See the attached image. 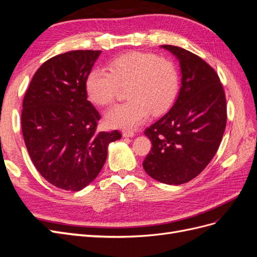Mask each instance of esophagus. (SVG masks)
I'll list each match as a JSON object with an SVG mask.
<instances>
[{
    "instance_id": "34e87169",
    "label": "esophagus",
    "mask_w": 257,
    "mask_h": 257,
    "mask_svg": "<svg viewBox=\"0 0 257 257\" xmlns=\"http://www.w3.org/2000/svg\"><path fill=\"white\" fill-rule=\"evenodd\" d=\"M122 135L124 137H133L135 135V133H134L133 131H131V130H123L122 131Z\"/></svg>"
}]
</instances>
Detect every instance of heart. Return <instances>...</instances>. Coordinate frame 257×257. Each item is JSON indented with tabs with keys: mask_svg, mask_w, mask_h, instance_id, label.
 Wrapping results in <instances>:
<instances>
[{
	"mask_svg": "<svg viewBox=\"0 0 257 257\" xmlns=\"http://www.w3.org/2000/svg\"><path fill=\"white\" fill-rule=\"evenodd\" d=\"M108 71L92 69L85 79V93L93 104L106 106L126 89L127 102L114 105L105 114L110 127L131 128L169 109L179 91V73L172 60L149 52L131 51L108 64Z\"/></svg>",
	"mask_w": 257,
	"mask_h": 257,
	"instance_id": "obj_1",
	"label": "heart"
}]
</instances>
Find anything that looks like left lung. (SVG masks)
I'll list each match as a JSON object with an SVG mask.
<instances>
[{
  "mask_svg": "<svg viewBox=\"0 0 257 257\" xmlns=\"http://www.w3.org/2000/svg\"><path fill=\"white\" fill-rule=\"evenodd\" d=\"M178 58L181 89L174 106L147 127L152 148L143 166L155 180L183 184L213 159L226 126V98L219 76L207 62L183 48L163 45Z\"/></svg>",
  "mask_w": 257,
  "mask_h": 257,
  "instance_id": "1",
  "label": "left lung"
}]
</instances>
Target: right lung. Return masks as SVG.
<instances>
[{"label": "right lung", "mask_w": 257, "mask_h": 257, "mask_svg": "<svg viewBox=\"0 0 257 257\" xmlns=\"http://www.w3.org/2000/svg\"><path fill=\"white\" fill-rule=\"evenodd\" d=\"M100 50H74L47 60L22 103L21 126L30 158L59 189L80 191L102 170L119 131L96 132L100 114L88 100L85 79Z\"/></svg>", "instance_id": "right-lung-1"}]
</instances>
